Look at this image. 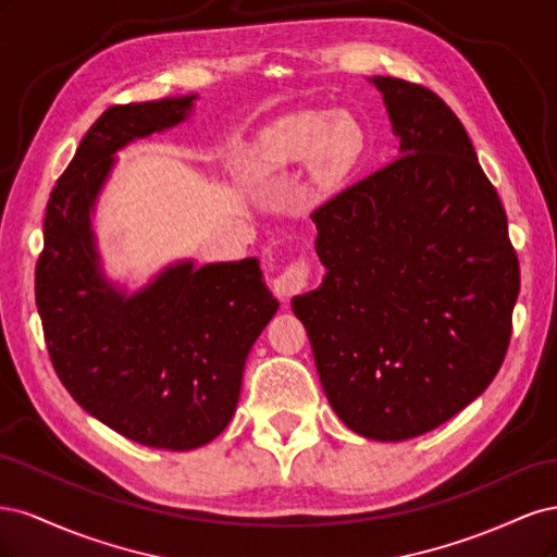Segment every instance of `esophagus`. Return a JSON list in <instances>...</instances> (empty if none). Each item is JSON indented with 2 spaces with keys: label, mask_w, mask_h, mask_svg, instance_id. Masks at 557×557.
<instances>
[{
  "label": "esophagus",
  "mask_w": 557,
  "mask_h": 557,
  "mask_svg": "<svg viewBox=\"0 0 557 557\" xmlns=\"http://www.w3.org/2000/svg\"><path fill=\"white\" fill-rule=\"evenodd\" d=\"M311 278V264L307 260H297L290 262L283 272L274 278V290L276 295H281L283 299H290L295 295H299L301 290L309 285Z\"/></svg>",
  "instance_id": "1"
}]
</instances>
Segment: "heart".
Listing matches in <instances>:
<instances>
[{
	"label": "heart",
	"instance_id": "b5f03b06",
	"mask_svg": "<svg viewBox=\"0 0 557 557\" xmlns=\"http://www.w3.org/2000/svg\"><path fill=\"white\" fill-rule=\"evenodd\" d=\"M364 134L346 111H301L278 123L264 141V160L274 164L311 160L320 181H339L360 158Z\"/></svg>",
	"mask_w": 557,
	"mask_h": 557
}]
</instances>
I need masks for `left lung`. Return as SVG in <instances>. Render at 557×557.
Returning <instances> with one entry per match:
<instances>
[{"label": "left lung", "mask_w": 557, "mask_h": 557, "mask_svg": "<svg viewBox=\"0 0 557 557\" xmlns=\"http://www.w3.org/2000/svg\"><path fill=\"white\" fill-rule=\"evenodd\" d=\"M369 81L399 158L311 213L327 274L293 311L344 425L404 442L491 385L509 348L520 269L458 115L416 83Z\"/></svg>", "instance_id": "1"}]
</instances>
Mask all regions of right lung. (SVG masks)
Segmentation results:
<instances>
[{
  "instance_id": "add662e5",
  "label": "right lung",
  "mask_w": 557,
  "mask_h": 557,
  "mask_svg": "<svg viewBox=\"0 0 557 557\" xmlns=\"http://www.w3.org/2000/svg\"><path fill=\"white\" fill-rule=\"evenodd\" d=\"M195 99L117 104L97 117L50 193L35 285L70 395L117 434L166 450L199 448L227 428L248 352L278 309L256 258L183 260L132 295L99 264L90 213L115 150L183 123Z\"/></svg>"
}]
</instances>
